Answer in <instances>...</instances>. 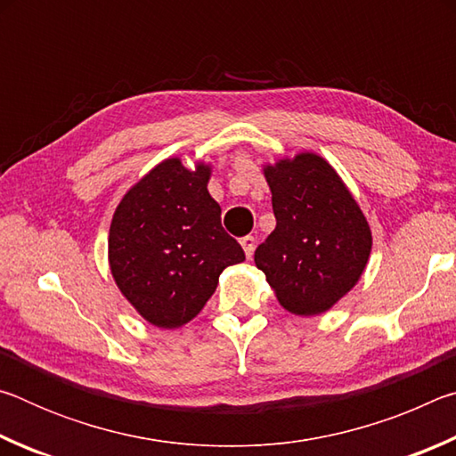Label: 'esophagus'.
<instances>
[{"label":"esophagus","mask_w":456,"mask_h":456,"mask_svg":"<svg viewBox=\"0 0 456 456\" xmlns=\"http://www.w3.org/2000/svg\"><path fill=\"white\" fill-rule=\"evenodd\" d=\"M241 247H243L245 256H247V257H251V256H253V251H256V237H253V235H245V237H241Z\"/></svg>","instance_id":"esophagus-1"}]
</instances>
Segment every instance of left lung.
Wrapping results in <instances>:
<instances>
[{
    "label": "left lung",
    "mask_w": 456,
    "mask_h": 456,
    "mask_svg": "<svg viewBox=\"0 0 456 456\" xmlns=\"http://www.w3.org/2000/svg\"><path fill=\"white\" fill-rule=\"evenodd\" d=\"M277 225L256 249L277 302L318 315L342 299L368 264L372 233L328 160L302 152L264 168Z\"/></svg>",
    "instance_id": "left-lung-1"
}]
</instances>
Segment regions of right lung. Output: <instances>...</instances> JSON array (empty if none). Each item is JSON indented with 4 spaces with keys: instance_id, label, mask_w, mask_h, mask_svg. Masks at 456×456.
<instances>
[{
    "instance_id": "add662e5",
    "label": "right lung",
    "mask_w": 456,
    "mask_h": 456,
    "mask_svg": "<svg viewBox=\"0 0 456 456\" xmlns=\"http://www.w3.org/2000/svg\"><path fill=\"white\" fill-rule=\"evenodd\" d=\"M211 167L167 159L144 175L114 211L108 261L118 289L152 326L191 322L213 296L225 267L245 253L221 225L207 183Z\"/></svg>"
}]
</instances>
